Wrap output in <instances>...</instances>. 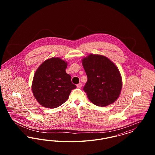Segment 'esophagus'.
Listing matches in <instances>:
<instances>
[{
    "label": "esophagus",
    "mask_w": 155,
    "mask_h": 155,
    "mask_svg": "<svg viewBox=\"0 0 155 155\" xmlns=\"http://www.w3.org/2000/svg\"><path fill=\"white\" fill-rule=\"evenodd\" d=\"M77 87L78 88H81V87H82V84L81 83H79L77 85Z\"/></svg>",
    "instance_id": "1"
}]
</instances>
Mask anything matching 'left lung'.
<instances>
[{
  "label": "left lung",
  "instance_id": "8db88e82",
  "mask_svg": "<svg viewBox=\"0 0 155 155\" xmlns=\"http://www.w3.org/2000/svg\"><path fill=\"white\" fill-rule=\"evenodd\" d=\"M82 63L88 80L84 91L89 100L98 106L114 103L120 94L122 78L117 66L107 58L91 54Z\"/></svg>",
  "mask_w": 155,
  "mask_h": 155
}]
</instances>
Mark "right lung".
Here are the masks:
<instances>
[{
    "mask_svg": "<svg viewBox=\"0 0 155 155\" xmlns=\"http://www.w3.org/2000/svg\"><path fill=\"white\" fill-rule=\"evenodd\" d=\"M67 63L59 58L43 62L34 75L32 91L38 103L46 108H56L68 99L76 85L66 72Z\"/></svg>",
    "mask_w": 155,
    "mask_h": 155,
    "instance_id": "obj_1",
    "label": "right lung"
}]
</instances>
